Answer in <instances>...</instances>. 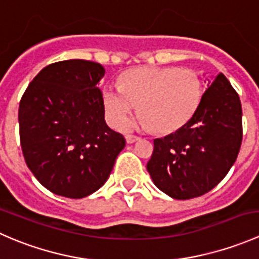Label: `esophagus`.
Segmentation results:
<instances>
[{
	"label": "esophagus",
	"instance_id": "1",
	"mask_svg": "<svg viewBox=\"0 0 259 259\" xmlns=\"http://www.w3.org/2000/svg\"><path fill=\"white\" fill-rule=\"evenodd\" d=\"M140 138L137 137V135H126V143L127 144H133V143H135L137 140H139Z\"/></svg>",
	"mask_w": 259,
	"mask_h": 259
}]
</instances>
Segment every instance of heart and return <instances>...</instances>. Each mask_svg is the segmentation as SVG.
<instances>
[{
	"mask_svg": "<svg viewBox=\"0 0 259 259\" xmlns=\"http://www.w3.org/2000/svg\"><path fill=\"white\" fill-rule=\"evenodd\" d=\"M202 100V80L190 69L142 66L121 76V85L109 82L103 89L106 119L114 126L132 115L137 105L142 116L126 121L122 129L142 126L171 133L189 121Z\"/></svg>",
	"mask_w": 259,
	"mask_h": 259,
	"instance_id": "heart-1",
	"label": "heart"
}]
</instances>
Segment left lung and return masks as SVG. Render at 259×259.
Instances as JSON below:
<instances>
[{"label": "left lung", "mask_w": 259, "mask_h": 259, "mask_svg": "<svg viewBox=\"0 0 259 259\" xmlns=\"http://www.w3.org/2000/svg\"><path fill=\"white\" fill-rule=\"evenodd\" d=\"M192 119L176 133L154 140L146 164L156 188L174 199L200 197L232 168L242 144V105L223 74L208 79Z\"/></svg>", "instance_id": "left-lung-1"}]
</instances>
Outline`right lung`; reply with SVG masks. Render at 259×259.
I'll use <instances>...</instances> for the list:
<instances>
[{"mask_svg": "<svg viewBox=\"0 0 259 259\" xmlns=\"http://www.w3.org/2000/svg\"><path fill=\"white\" fill-rule=\"evenodd\" d=\"M105 69L88 60L44 67L20 101L18 124L25 161L54 194L80 199L103 187L125 146L105 122L98 83Z\"/></svg>", "mask_w": 259, "mask_h": 259, "instance_id": "1", "label": "right lung"}]
</instances>
